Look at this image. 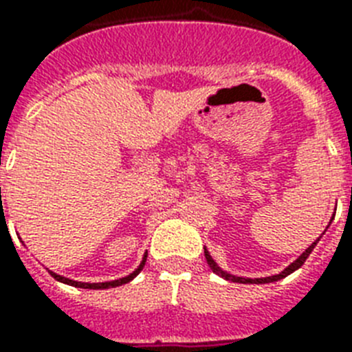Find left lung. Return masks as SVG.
Wrapping results in <instances>:
<instances>
[{
    "label": "left lung",
    "instance_id": "left-lung-1",
    "mask_svg": "<svg viewBox=\"0 0 352 352\" xmlns=\"http://www.w3.org/2000/svg\"><path fill=\"white\" fill-rule=\"evenodd\" d=\"M333 219H334V217H331V221H329V224H327V228H329V226H331ZM327 228H325V231H327ZM325 231H324V233H325ZM324 233H322V235H324ZM322 235H320L318 239H316V241L313 242V244H311L309 248H307V250H305L304 253H302V255L298 256V258L293 260V262H291V264L287 265V267H285L284 271H280L278 275L264 276V278H244V276L231 275V273L224 271L221 267V265L217 264L215 260H213V256L210 255V251L206 250V248H204V256H206V262H208V265H210V267H211V271H213L215 275L222 276V278H224V280H230V282H239V284H270V282H276V280H280V278H285V276L291 275V273H295V271L298 270V267H302V264H304L305 260H307V256L311 255V251L315 250V245L318 244V241H320V239H322Z\"/></svg>",
    "mask_w": 352,
    "mask_h": 352
}]
</instances>
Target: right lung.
<instances>
[{
  "instance_id": "1",
  "label": "right lung",
  "mask_w": 352,
  "mask_h": 352,
  "mask_svg": "<svg viewBox=\"0 0 352 352\" xmlns=\"http://www.w3.org/2000/svg\"><path fill=\"white\" fill-rule=\"evenodd\" d=\"M146 256H148V251L144 253V256H142L141 264L137 265L135 271H131L130 275L122 276V278H117V280H108V282H77V280H72V278H67V276H61L57 275V273H54V271L48 270V273L54 276V278L57 280V282H63V284H68V285H74V287H81V289H110V287H117V285H122V284H128L130 280L135 278L139 273L142 271V267H144V264H146Z\"/></svg>"
}]
</instances>
